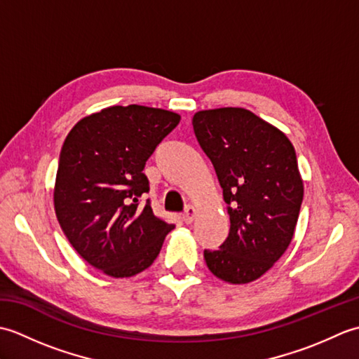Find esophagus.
I'll return each instance as SVG.
<instances>
[{"label":"esophagus","mask_w":359,"mask_h":359,"mask_svg":"<svg viewBox=\"0 0 359 359\" xmlns=\"http://www.w3.org/2000/svg\"><path fill=\"white\" fill-rule=\"evenodd\" d=\"M196 208L194 207H191V205H189V207H187V210H185V212H184V220H185V224H191L193 220H194V217H196Z\"/></svg>","instance_id":"34e87169"}]
</instances>
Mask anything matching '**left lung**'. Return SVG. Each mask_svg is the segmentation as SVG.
<instances>
[{
  "label": "left lung",
  "mask_w": 359,
  "mask_h": 359,
  "mask_svg": "<svg viewBox=\"0 0 359 359\" xmlns=\"http://www.w3.org/2000/svg\"><path fill=\"white\" fill-rule=\"evenodd\" d=\"M193 128L215 166L231 224L219 250L203 251L205 262L228 284H248L293 239L304 197L294 148L276 126L243 108L199 111Z\"/></svg>",
  "instance_id": "left-lung-1"
}]
</instances>
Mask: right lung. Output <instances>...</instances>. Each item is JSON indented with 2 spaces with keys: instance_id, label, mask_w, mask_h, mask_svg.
<instances>
[{
  "instance_id": "right-lung-1",
  "label": "right lung",
  "mask_w": 359,
  "mask_h": 359,
  "mask_svg": "<svg viewBox=\"0 0 359 359\" xmlns=\"http://www.w3.org/2000/svg\"><path fill=\"white\" fill-rule=\"evenodd\" d=\"M171 111L111 106L81 118L60 152L53 207L75 251L112 278H131L156 261L174 225L147 201L143 174L157 144L179 125Z\"/></svg>"
}]
</instances>
